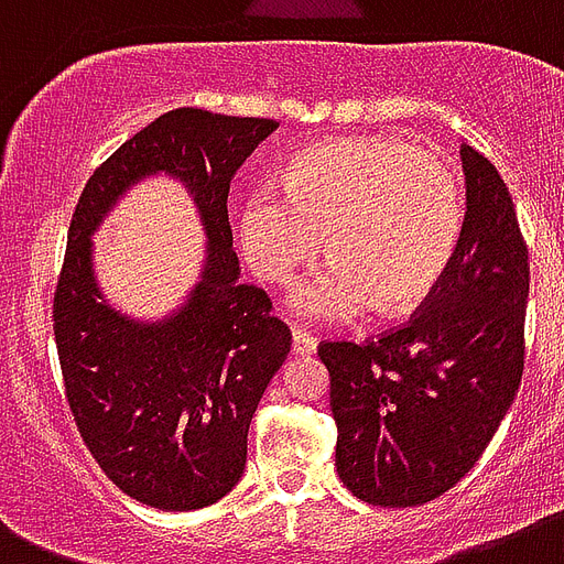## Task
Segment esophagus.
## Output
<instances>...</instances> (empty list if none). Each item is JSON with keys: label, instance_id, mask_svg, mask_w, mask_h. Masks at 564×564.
<instances>
[{"label": "esophagus", "instance_id": "obj_1", "mask_svg": "<svg viewBox=\"0 0 564 564\" xmlns=\"http://www.w3.org/2000/svg\"><path fill=\"white\" fill-rule=\"evenodd\" d=\"M291 338H294V352H296V356H312V352L317 350V341H314L308 332L294 329V332H291Z\"/></svg>", "mask_w": 564, "mask_h": 564}]
</instances>
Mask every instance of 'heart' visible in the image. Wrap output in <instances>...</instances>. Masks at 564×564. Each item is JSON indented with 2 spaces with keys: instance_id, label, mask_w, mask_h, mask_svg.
Masks as SVG:
<instances>
[{
  "instance_id": "obj_1",
  "label": "heart",
  "mask_w": 564,
  "mask_h": 564,
  "mask_svg": "<svg viewBox=\"0 0 564 564\" xmlns=\"http://www.w3.org/2000/svg\"><path fill=\"white\" fill-rule=\"evenodd\" d=\"M288 187L259 182L241 212L247 259L268 282H288L326 238L332 264L288 296L296 317L347 323L377 303L405 312L447 273L465 226L456 173L403 138H341L303 152Z\"/></svg>"
}]
</instances>
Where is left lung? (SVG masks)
<instances>
[{
	"label": "left lung",
	"instance_id": "left-lung-1",
	"mask_svg": "<svg viewBox=\"0 0 564 564\" xmlns=\"http://www.w3.org/2000/svg\"><path fill=\"white\" fill-rule=\"evenodd\" d=\"M468 212L447 273L412 321L368 341H323L335 468L370 506L405 509L468 474L523 373L530 259L512 196L486 155L462 147Z\"/></svg>",
	"mask_w": 564,
	"mask_h": 564
}]
</instances>
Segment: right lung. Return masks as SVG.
<instances>
[{"label": "right lung", "instance_id": "add662e5", "mask_svg": "<svg viewBox=\"0 0 564 564\" xmlns=\"http://www.w3.org/2000/svg\"><path fill=\"white\" fill-rule=\"evenodd\" d=\"M276 129L264 117L167 111L94 170L69 220L52 305L64 397L105 477L152 509L191 512L232 491L252 414L291 350V329L270 314V296L238 282L226 212L235 170ZM152 172L186 182L209 261L173 318L134 324L101 300L89 232Z\"/></svg>", "mask_w": 564, "mask_h": 564}]
</instances>
